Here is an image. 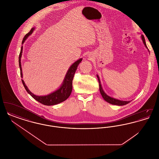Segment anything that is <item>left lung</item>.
<instances>
[{
    "label": "left lung",
    "mask_w": 159,
    "mask_h": 159,
    "mask_svg": "<svg viewBox=\"0 0 159 159\" xmlns=\"http://www.w3.org/2000/svg\"><path fill=\"white\" fill-rule=\"evenodd\" d=\"M141 39L143 40V42L144 44V45L145 46V48L147 49H148L147 46L146 45V43H145V38L143 35H141ZM148 52L149 50H148ZM97 78L98 79L99 84V91H100V93L102 97V98H104V99L107 101V102L111 104H113V105H116V106H124V105H126L127 104L129 103L130 102V101H121V100H119V99H117L111 97H110L108 96V95H107L105 92L102 89V85H101V81H100V79H99V77L98 75H97Z\"/></svg>",
    "instance_id": "obj_1"
}]
</instances>
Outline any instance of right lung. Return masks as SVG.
Returning a JSON list of instances; mask_svg holds the SVG:
<instances>
[{
	"instance_id": "1",
	"label": "right lung",
	"mask_w": 159,
	"mask_h": 159,
	"mask_svg": "<svg viewBox=\"0 0 159 159\" xmlns=\"http://www.w3.org/2000/svg\"><path fill=\"white\" fill-rule=\"evenodd\" d=\"M34 30H35L34 27L32 28L31 30L29 31V33H28L24 36V38H23L22 45H23V43L26 40V39L29 37V36H30L31 34L33 33V31ZM23 46H22L20 55H19V66L20 68V74H21V78H23V71H22V68H21V56L23 53ZM82 58H80L78 60L76 61V62H75L68 68L66 76L63 80L62 83L59 87V88L57 89L56 91H53L46 95L38 96L33 94L29 89L27 86L25 85L23 79H21L23 85L25 90L34 99L38 101V102H39L40 103L45 106H53V105L58 104L59 103L64 101L70 97L73 89L72 82H73L74 75L79 64H80V62L82 61Z\"/></svg>"
}]
</instances>
